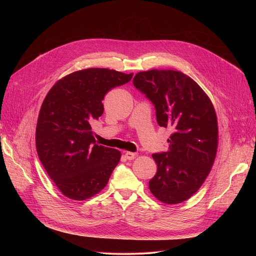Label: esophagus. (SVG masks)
Masks as SVG:
<instances>
[{"label":"esophagus","instance_id":"1","mask_svg":"<svg viewBox=\"0 0 256 256\" xmlns=\"http://www.w3.org/2000/svg\"><path fill=\"white\" fill-rule=\"evenodd\" d=\"M134 157H136V153H132V152H126V158L128 160H132V159H134Z\"/></svg>","mask_w":256,"mask_h":256}]
</instances>
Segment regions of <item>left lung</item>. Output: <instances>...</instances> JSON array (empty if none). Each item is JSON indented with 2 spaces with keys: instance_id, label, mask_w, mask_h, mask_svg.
<instances>
[{
  "instance_id": "obj_1",
  "label": "left lung",
  "mask_w": 256,
  "mask_h": 256,
  "mask_svg": "<svg viewBox=\"0 0 256 256\" xmlns=\"http://www.w3.org/2000/svg\"><path fill=\"white\" fill-rule=\"evenodd\" d=\"M132 83L154 104L158 124L172 130L168 151L152 155L157 173L149 188L164 204L184 202L200 190L214 162L218 132L214 105L179 70L140 72Z\"/></svg>"
}]
</instances>
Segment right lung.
<instances>
[{"label":"right lung","mask_w":256,"mask_h":256,"mask_svg":"<svg viewBox=\"0 0 256 256\" xmlns=\"http://www.w3.org/2000/svg\"><path fill=\"white\" fill-rule=\"evenodd\" d=\"M132 74L91 68L58 80L46 96L36 126L38 158L60 192L85 200L101 192L120 152L98 146L91 124L103 112L105 94L130 81Z\"/></svg>","instance_id":"add662e5"}]
</instances>
